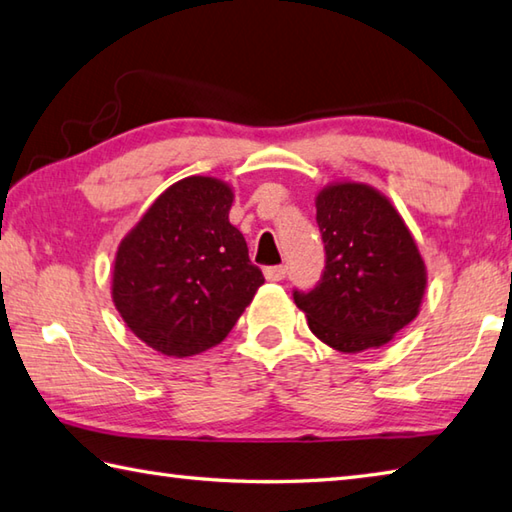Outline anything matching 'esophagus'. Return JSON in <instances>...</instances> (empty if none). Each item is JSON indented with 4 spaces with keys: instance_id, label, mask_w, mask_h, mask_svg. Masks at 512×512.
I'll return each instance as SVG.
<instances>
[{
    "instance_id": "esophagus-1",
    "label": "esophagus",
    "mask_w": 512,
    "mask_h": 512,
    "mask_svg": "<svg viewBox=\"0 0 512 512\" xmlns=\"http://www.w3.org/2000/svg\"><path fill=\"white\" fill-rule=\"evenodd\" d=\"M264 277L268 282H280L286 277V266L280 264V266H266L264 268Z\"/></svg>"
}]
</instances>
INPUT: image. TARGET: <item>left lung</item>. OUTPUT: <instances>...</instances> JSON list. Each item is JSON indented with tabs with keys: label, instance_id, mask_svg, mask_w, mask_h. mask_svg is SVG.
<instances>
[{
	"label": "left lung",
	"instance_id": "8db88e82",
	"mask_svg": "<svg viewBox=\"0 0 512 512\" xmlns=\"http://www.w3.org/2000/svg\"><path fill=\"white\" fill-rule=\"evenodd\" d=\"M324 273L293 291L309 329L342 353L378 349L421 309L427 271L410 228L385 194L365 183H331L315 199Z\"/></svg>",
	"mask_w": 512,
	"mask_h": 512
}]
</instances>
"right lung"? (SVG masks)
I'll use <instances>...</instances> for the list:
<instances>
[{"label":"right lung","instance_id":"obj_1","mask_svg":"<svg viewBox=\"0 0 512 512\" xmlns=\"http://www.w3.org/2000/svg\"><path fill=\"white\" fill-rule=\"evenodd\" d=\"M232 199L228 183L188 176L120 241L111 297L134 336L163 356L219 345L264 284L228 221Z\"/></svg>","mask_w":512,"mask_h":512}]
</instances>
